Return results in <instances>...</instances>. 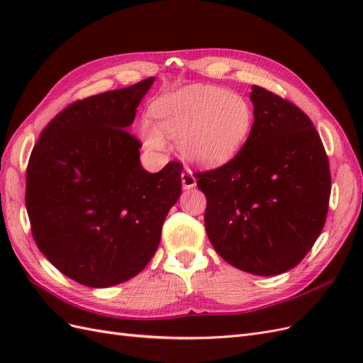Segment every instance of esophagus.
Returning <instances> with one entry per match:
<instances>
[{
  "label": "esophagus",
  "mask_w": 363,
  "mask_h": 363,
  "mask_svg": "<svg viewBox=\"0 0 363 363\" xmlns=\"http://www.w3.org/2000/svg\"><path fill=\"white\" fill-rule=\"evenodd\" d=\"M182 184L184 189H191L196 184V179L194 177V174L191 171L186 169L182 172Z\"/></svg>",
  "instance_id": "esophagus-1"
}]
</instances>
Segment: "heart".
Segmentation results:
<instances>
[{
  "mask_svg": "<svg viewBox=\"0 0 363 363\" xmlns=\"http://www.w3.org/2000/svg\"><path fill=\"white\" fill-rule=\"evenodd\" d=\"M151 111L157 125L142 121L145 147L162 151L167 138L177 139L182 155L204 167L232 160L255 125V112L245 98L215 86L180 87L157 98Z\"/></svg>",
  "mask_w": 363,
  "mask_h": 363,
  "instance_id": "b5f03b06",
  "label": "heart"
}]
</instances>
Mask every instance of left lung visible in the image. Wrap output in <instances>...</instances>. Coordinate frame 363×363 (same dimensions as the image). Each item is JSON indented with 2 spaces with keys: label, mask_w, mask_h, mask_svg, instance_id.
<instances>
[{
  "label": "left lung",
  "mask_w": 363,
  "mask_h": 363,
  "mask_svg": "<svg viewBox=\"0 0 363 363\" xmlns=\"http://www.w3.org/2000/svg\"><path fill=\"white\" fill-rule=\"evenodd\" d=\"M255 125L223 167L195 172L208 239L230 265L277 276L298 265L323 232L332 179L320 135L303 111L251 86Z\"/></svg>",
  "instance_id": "1"
}]
</instances>
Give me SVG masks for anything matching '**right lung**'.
<instances>
[{
    "label": "right lung",
    "mask_w": 363,
    "mask_h": 363,
    "mask_svg": "<svg viewBox=\"0 0 363 363\" xmlns=\"http://www.w3.org/2000/svg\"><path fill=\"white\" fill-rule=\"evenodd\" d=\"M155 77L79 100L43 128L27 167L26 206L40 252L74 281L108 288L144 269L182 194L179 162L151 174L130 135Z\"/></svg>",
    "instance_id": "1"
}]
</instances>
